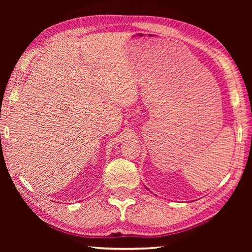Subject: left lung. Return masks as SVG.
Here are the masks:
<instances>
[{"label": "left lung", "instance_id": "8db88e82", "mask_svg": "<svg viewBox=\"0 0 252 252\" xmlns=\"http://www.w3.org/2000/svg\"><path fill=\"white\" fill-rule=\"evenodd\" d=\"M146 189H147V187H146Z\"/></svg>", "mask_w": 252, "mask_h": 252}]
</instances>
